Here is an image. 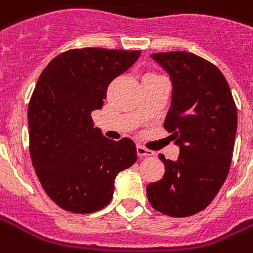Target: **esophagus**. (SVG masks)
Here are the masks:
<instances>
[{"label":"esophagus","mask_w":253,"mask_h":253,"mask_svg":"<svg viewBox=\"0 0 253 253\" xmlns=\"http://www.w3.org/2000/svg\"><path fill=\"white\" fill-rule=\"evenodd\" d=\"M136 152H138V157L139 158H146V157H154L155 152L148 150V148L143 147V146H136Z\"/></svg>","instance_id":"obj_1"}]
</instances>
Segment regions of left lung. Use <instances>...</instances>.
<instances>
[{
    "label": "left lung",
    "instance_id": "obj_1",
    "mask_svg": "<svg viewBox=\"0 0 253 253\" xmlns=\"http://www.w3.org/2000/svg\"><path fill=\"white\" fill-rule=\"evenodd\" d=\"M173 84L165 130L180 146L176 162L159 155L161 180L147 186L152 207L171 217L192 216L215 199L228 176L238 110L228 82L207 59L187 51L155 53Z\"/></svg>",
    "mask_w": 253,
    "mask_h": 253
}]
</instances>
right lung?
<instances>
[{
  "label": "right lung",
  "mask_w": 253,
  "mask_h": 253,
  "mask_svg": "<svg viewBox=\"0 0 253 253\" xmlns=\"http://www.w3.org/2000/svg\"><path fill=\"white\" fill-rule=\"evenodd\" d=\"M140 50L71 49L45 67L28 109L29 150L37 178L54 203L91 213L110 203L114 180L136 162L128 138L110 140L94 128L109 84L131 67Z\"/></svg>",
  "instance_id": "right-lung-1"
}]
</instances>
